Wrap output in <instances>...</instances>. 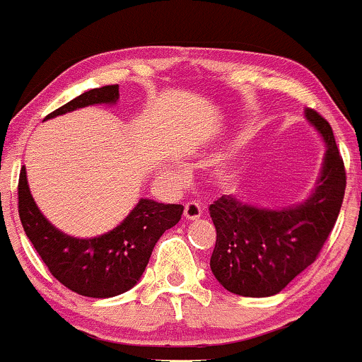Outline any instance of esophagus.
Here are the masks:
<instances>
[{"mask_svg": "<svg viewBox=\"0 0 362 362\" xmlns=\"http://www.w3.org/2000/svg\"><path fill=\"white\" fill-rule=\"evenodd\" d=\"M203 214V209L202 205L198 202H188L185 206V217L188 218V221H194V218H198L200 215Z\"/></svg>", "mask_w": 362, "mask_h": 362, "instance_id": "obj_1", "label": "esophagus"}]
</instances>
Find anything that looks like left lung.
I'll use <instances>...</instances> for the list:
<instances>
[{"label": "left lung", "mask_w": 362, "mask_h": 362, "mask_svg": "<svg viewBox=\"0 0 362 362\" xmlns=\"http://www.w3.org/2000/svg\"><path fill=\"white\" fill-rule=\"evenodd\" d=\"M304 115L327 147L322 173L308 200L270 210L222 194L209 206L217 230L210 269L233 294H279L318 258L339 217L345 193L344 160L328 121L313 109Z\"/></svg>", "instance_id": "obj_1"}]
</instances>
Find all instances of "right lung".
I'll list each match as a JSON object with an SVG mask.
<instances>
[{
	"instance_id": "right-lung-1",
	"label": "right lung",
	"mask_w": 362,
	"mask_h": 362,
	"mask_svg": "<svg viewBox=\"0 0 362 362\" xmlns=\"http://www.w3.org/2000/svg\"><path fill=\"white\" fill-rule=\"evenodd\" d=\"M119 85L83 92L46 116L56 117L93 104H116ZM182 205L141 198L128 217L103 235L90 239L61 233L40 214L28 189L25 168L18 180V215L27 238L52 277L87 298H112L132 289L144 275L153 246L165 230L180 222Z\"/></svg>"
}]
</instances>
